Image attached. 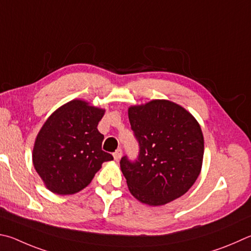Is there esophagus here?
<instances>
[{
    "instance_id": "esophagus-1",
    "label": "esophagus",
    "mask_w": 251,
    "mask_h": 251,
    "mask_svg": "<svg viewBox=\"0 0 251 251\" xmlns=\"http://www.w3.org/2000/svg\"><path fill=\"white\" fill-rule=\"evenodd\" d=\"M122 149L120 148V149H117L116 150V151L115 152H114L113 153V157H114V160H116V161H118V160H120V159L122 158Z\"/></svg>"
}]
</instances>
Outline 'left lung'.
<instances>
[{
	"mask_svg": "<svg viewBox=\"0 0 251 251\" xmlns=\"http://www.w3.org/2000/svg\"><path fill=\"white\" fill-rule=\"evenodd\" d=\"M139 143L135 162H120L128 190L139 202L159 206L182 197L202 169L204 137L189 111L168 100H152L128 108Z\"/></svg>",
	"mask_w": 251,
	"mask_h": 251,
	"instance_id": "left-lung-1",
	"label": "left lung"
}]
</instances>
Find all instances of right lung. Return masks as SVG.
<instances>
[{
	"mask_svg": "<svg viewBox=\"0 0 251 251\" xmlns=\"http://www.w3.org/2000/svg\"><path fill=\"white\" fill-rule=\"evenodd\" d=\"M105 110L72 100L44 123L33 148V165L52 193L69 195L88 186L102 163L113 156L102 150L98 130Z\"/></svg>",
	"mask_w": 251,
	"mask_h": 251,
	"instance_id": "right-lung-1",
	"label": "right lung"
}]
</instances>
